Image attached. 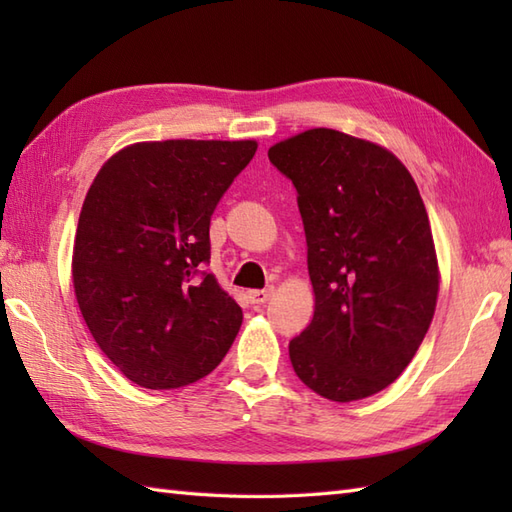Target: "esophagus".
Wrapping results in <instances>:
<instances>
[{
  "instance_id": "obj_1",
  "label": "esophagus",
  "mask_w": 512,
  "mask_h": 512,
  "mask_svg": "<svg viewBox=\"0 0 512 512\" xmlns=\"http://www.w3.org/2000/svg\"><path fill=\"white\" fill-rule=\"evenodd\" d=\"M273 292H275V288L273 286H268V288H264V290H250L248 292V299H250V303H253V306H264V303L273 297Z\"/></svg>"
}]
</instances>
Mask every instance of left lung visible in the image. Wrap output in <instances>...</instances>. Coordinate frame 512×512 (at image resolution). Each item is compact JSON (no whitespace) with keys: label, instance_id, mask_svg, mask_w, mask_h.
Listing matches in <instances>:
<instances>
[{"label":"left lung","instance_id":"1","mask_svg":"<svg viewBox=\"0 0 512 512\" xmlns=\"http://www.w3.org/2000/svg\"><path fill=\"white\" fill-rule=\"evenodd\" d=\"M295 184L314 317L290 341L303 385L336 402L394 383L427 334L438 259L420 191L387 149L308 129L268 149Z\"/></svg>","mask_w":512,"mask_h":512}]
</instances>
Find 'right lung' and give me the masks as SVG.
Returning a JSON list of instances; mask_svg holds the SVG:
<instances>
[{
    "instance_id": "add662e5",
    "label": "right lung",
    "mask_w": 512,
    "mask_h": 512,
    "mask_svg": "<svg viewBox=\"0 0 512 512\" xmlns=\"http://www.w3.org/2000/svg\"><path fill=\"white\" fill-rule=\"evenodd\" d=\"M255 151V140L138 143L96 173L76 228L74 292L94 341L132 383H195L233 345L244 314L206 270L209 226Z\"/></svg>"
}]
</instances>
